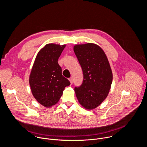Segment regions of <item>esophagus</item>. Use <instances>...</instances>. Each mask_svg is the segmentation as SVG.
Wrapping results in <instances>:
<instances>
[{
  "mask_svg": "<svg viewBox=\"0 0 147 147\" xmlns=\"http://www.w3.org/2000/svg\"><path fill=\"white\" fill-rule=\"evenodd\" d=\"M69 81H70V84H73V78H70L69 79Z\"/></svg>",
  "mask_w": 147,
  "mask_h": 147,
  "instance_id": "obj_1",
  "label": "esophagus"
}]
</instances>
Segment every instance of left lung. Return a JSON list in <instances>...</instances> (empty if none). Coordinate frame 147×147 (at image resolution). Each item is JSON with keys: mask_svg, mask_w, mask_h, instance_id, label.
I'll use <instances>...</instances> for the list:
<instances>
[{"mask_svg": "<svg viewBox=\"0 0 147 147\" xmlns=\"http://www.w3.org/2000/svg\"><path fill=\"white\" fill-rule=\"evenodd\" d=\"M83 71L82 85L74 89L81 105L88 111L97 108L108 96L113 74L103 50L93 43L77 44L73 47Z\"/></svg>", "mask_w": 147, "mask_h": 147, "instance_id": "8db88e82", "label": "left lung"}]
</instances>
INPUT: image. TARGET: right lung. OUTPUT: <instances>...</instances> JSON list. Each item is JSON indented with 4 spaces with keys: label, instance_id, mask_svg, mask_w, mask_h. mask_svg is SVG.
Returning <instances> with one entry per match:
<instances>
[{
    "label": "right lung",
    "instance_id": "obj_1",
    "mask_svg": "<svg viewBox=\"0 0 147 147\" xmlns=\"http://www.w3.org/2000/svg\"><path fill=\"white\" fill-rule=\"evenodd\" d=\"M66 44H48L37 53L30 74L32 95L42 105L51 108L56 104L70 81L61 74L58 59Z\"/></svg>",
    "mask_w": 147,
    "mask_h": 147
}]
</instances>
